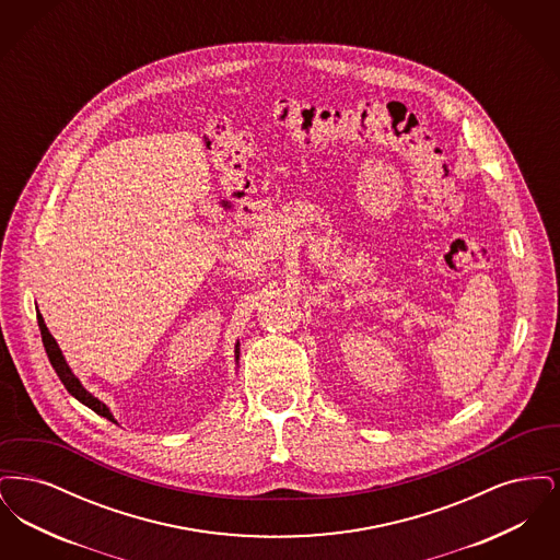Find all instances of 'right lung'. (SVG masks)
Segmentation results:
<instances>
[{
	"mask_svg": "<svg viewBox=\"0 0 560 560\" xmlns=\"http://www.w3.org/2000/svg\"><path fill=\"white\" fill-rule=\"evenodd\" d=\"M37 323H39V329H42V342H44V348H46V352H48V359H50V363H52L54 372L60 377V382L65 384V388H67L75 399L81 400L83 405H88L92 411H96L98 416H103V418H107L110 422H115L113 416H110V411H108L107 405H105L103 400L92 397V395L81 386L80 380L69 370V365H67V361H65L60 348L56 345L52 334L48 331V327H46V323H44V317H42L39 313H37ZM237 347H240V345H237ZM235 352H237V359H240V348H237Z\"/></svg>",
	"mask_w": 560,
	"mask_h": 560,
	"instance_id": "add662e5",
	"label": "right lung"
}]
</instances>
